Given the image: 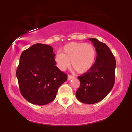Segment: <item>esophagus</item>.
Masks as SVG:
<instances>
[{
    "mask_svg": "<svg viewBox=\"0 0 132 132\" xmlns=\"http://www.w3.org/2000/svg\"><path fill=\"white\" fill-rule=\"evenodd\" d=\"M75 78V77L72 76H71V75H68V81H70V80L72 79Z\"/></svg>",
    "mask_w": 132,
    "mask_h": 132,
    "instance_id": "esophagus-1",
    "label": "esophagus"
}]
</instances>
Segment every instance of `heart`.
<instances>
[{
  "label": "heart",
  "instance_id": "obj_1",
  "mask_svg": "<svg viewBox=\"0 0 132 132\" xmlns=\"http://www.w3.org/2000/svg\"><path fill=\"white\" fill-rule=\"evenodd\" d=\"M96 52L94 46L90 43L72 42L63 47L62 53L54 56V61L61 71L66 70L71 66L78 73L88 72L95 63Z\"/></svg>",
  "mask_w": 132,
  "mask_h": 132
}]
</instances>
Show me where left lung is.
I'll return each mask as SVG.
<instances>
[{
  "label": "left lung",
  "mask_w": 132,
  "mask_h": 132,
  "mask_svg": "<svg viewBox=\"0 0 132 132\" xmlns=\"http://www.w3.org/2000/svg\"><path fill=\"white\" fill-rule=\"evenodd\" d=\"M89 40L96 50L97 57L93 67L88 72L78 77L80 87L76 95L80 102L93 104L104 99L113 88L116 61L112 51L105 43L94 38Z\"/></svg>",
  "instance_id": "1"
}]
</instances>
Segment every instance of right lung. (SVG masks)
Here are the masks:
<instances>
[{
  "mask_svg": "<svg viewBox=\"0 0 132 132\" xmlns=\"http://www.w3.org/2000/svg\"><path fill=\"white\" fill-rule=\"evenodd\" d=\"M53 47L37 43L24 50L16 71L22 96L33 104L43 105L54 101L68 76L55 66Z\"/></svg>",
  "mask_w": 132,
  "mask_h": 132,
  "instance_id": "1",
  "label": "right lung"
}]
</instances>
